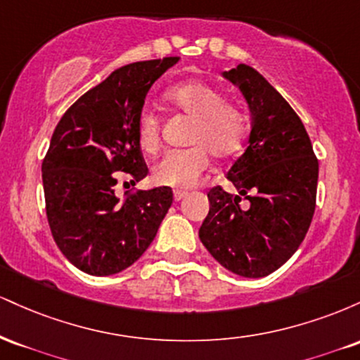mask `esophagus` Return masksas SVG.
<instances>
[{
  "instance_id": "34e87169",
  "label": "esophagus",
  "mask_w": 360,
  "mask_h": 360,
  "mask_svg": "<svg viewBox=\"0 0 360 360\" xmlns=\"http://www.w3.org/2000/svg\"><path fill=\"white\" fill-rule=\"evenodd\" d=\"M184 196H186V191H179V189H176V191H174V200L176 201H181Z\"/></svg>"
}]
</instances>
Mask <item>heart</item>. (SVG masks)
Segmentation results:
<instances>
[{"label":"heart","instance_id":"1","mask_svg":"<svg viewBox=\"0 0 360 360\" xmlns=\"http://www.w3.org/2000/svg\"><path fill=\"white\" fill-rule=\"evenodd\" d=\"M172 110L191 120L186 143L191 147L164 154L152 167L157 184L191 188L208 167L210 154L226 159L240 150L247 139V115L235 103L225 101L218 88L203 81H189L167 89ZM137 142L147 154L160 146V118L154 110L139 113L135 125Z\"/></svg>","mask_w":360,"mask_h":360}]
</instances>
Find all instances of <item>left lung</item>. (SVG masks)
<instances>
[{
	"label": "left lung",
	"mask_w": 360,
	"mask_h": 360,
	"mask_svg": "<svg viewBox=\"0 0 360 360\" xmlns=\"http://www.w3.org/2000/svg\"><path fill=\"white\" fill-rule=\"evenodd\" d=\"M223 76L249 103L252 130L245 152L226 172L238 194L210 189L200 240L229 271L264 278L298 250L308 232L318 159L301 118L262 74L238 64Z\"/></svg>",
	"instance_id": "obj_1"
}]
</instances>
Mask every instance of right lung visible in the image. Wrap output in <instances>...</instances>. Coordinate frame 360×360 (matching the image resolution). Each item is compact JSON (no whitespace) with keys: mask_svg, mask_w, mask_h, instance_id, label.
<instances>
[{"mask_svg":"<svg viewBox=\"0 0 360 360\" xmlns=\"http://www.w3.org/2000/svg\"><path fill=\"white\" fill-rule=\"evenodd\" d=\"M179 57L142 60L117 69L62 115L42 162L45 212L53 240L77 269L110 276L127 269L154 240L172 205L169 186L128 191L148 167L135 125L150 86Z\"/></svg>","mask_w":360,"mask_h":360,"instance_id":"right-lung-1","label":"right lung"}]
</instances>
